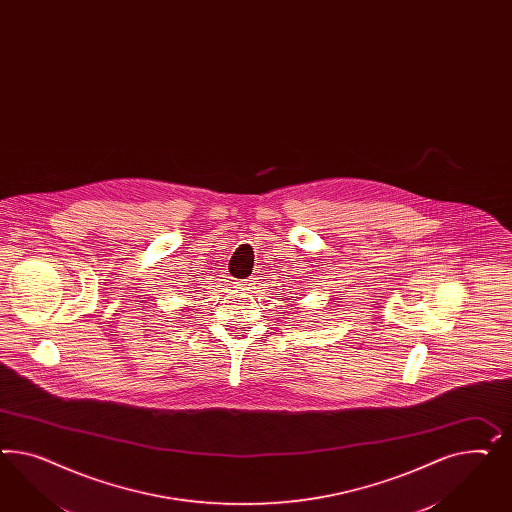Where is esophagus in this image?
Returning <instances> with one entry per match:
<instances>
[{
    "label": "esophagus",
    "mask_w": 512,
    "mask_h": 512,
    "mask_svg": "<svg viewBox=\"0 0 512 512\" xmlns=\"http://www.w3.org/2000/svg\"><path fill=\"white\" fill-rule=\"evenodd\" d=\"M239 286H243V288H247V286H250V280H245V282H239Z\"/></svg>",
    "instance_id": "obj_1"
}]
</instances>
